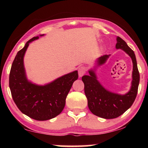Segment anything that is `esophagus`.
I'll list each match as a JSON object with an SVG mask.
<instances>
[{"instance_id": "obj_1", "label": "esophagus", "mask_w": 148, "mask_h": 148, "mask_svg": "<svg viewBox=\"0 0 148 148\" xmlns=\"http://www.w3.org/2000/svg\"><path fill=\"white\" fill-rule=\"evenodd\" d=\"M87 67L86 66H81L78 69V75L79 77H82L86 73Z\"/></svg>"}]
</instances>
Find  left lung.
Instances as JSON below:
<instances>
[{"instance_id":"1","label":"left lung","mask_w":148,"mask_h":148,"mask_svg":"<svg viewBox=\"0 0 148 148\" xmlns=\"http://www.w3.org/2000/svg\"><path fill=\"white\" fill-rule=\"evenodd\" d=\"M116 48L123 50L128 54L133 64L131 87L128 92L119 95L108 91L97 80L94 70L89 71V76L85 75L82 77L89 109L95 116L104 119L116 118L132 106L136 97L140 82V74L133 50L119 36L117 37ZM110 56L104 55L100 57L97 59V66L104 64Z\"/></svg>"}]
</instances>
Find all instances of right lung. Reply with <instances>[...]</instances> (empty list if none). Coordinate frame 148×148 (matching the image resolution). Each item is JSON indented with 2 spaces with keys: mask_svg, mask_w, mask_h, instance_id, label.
<instances>
[{
  "mask_svg": "<svg viewBox=\"0 0 148 148\" xmlns=\"http://www.w3.org/2000/svg\"><path fill=\"white\" fill-rule=\"evenodd\" d=\"M38 38L36 36L29 40L17 52L10 72L9 86L14 101L22 113L35 120L46 121L61 113L67 95L78 74L75 71L44 86L29 82L26 76L23 57L29 44Z\"/></svg>",
  "mask_w": 148,
  "mask_h": 148,
  "instance_id": "right-lung-1",
  "label": "right lung"
}]
</instances>
